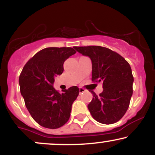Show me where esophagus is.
<instances>
[{
	"label": "esophagus",
	"instance_id": "1",
	"mask_svg": "<svg viewBox=\"0 0 155 155\" xmlns=\"http://www.w3.org/2000/svg\"><path fill=\"white\" fill-rule=\"evenodd\" d=\"M86 91V90H84V89L83 88H79V94L81 95V94H83V92H84Z\"/></svg>",
	"mask_w": 155,
	"mask_h": 155
}]
</instances>
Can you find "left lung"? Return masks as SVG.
Instances as JSON below:
<instances>
[{
  "instance_id": "8db88e82",
  "label": "left lung",
  "mask_w": 155,
  "mask_h": 155,
  "mask_svg": "<svg viewBox=\"0 0 155 155\" xmlns=\"http://www.w3.org/2000/svg\"><path fill=\"white\" fill-rule=\"evenodd\" d=\"M78 52L92 61V81L103 83V92L93 97L87 107L97 122L115 123L129 107L134 81L130 64L115 51L100 46L74 47Z\"/></svg>"
}]
</instances>
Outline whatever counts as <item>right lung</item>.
I'll list each match as a JSON object with an SVG mask.
<instances>
[{
    "label": "right lung",
    "instance_id": "add662e5",
    "mask_svg": "<svg viewBox=\"0 0 155 155\" xmlns=\"http://www.w3.org/2000/svg\"><path fill=\"white\" fill-rule=\"evenodd\" d=\"M75 53L71 47L45 48L28 60L21 72V95L31 117L42 127L56 129L69 120L79 88L74 86L60 93L53 84L55 76L63 74L64 62Z\"/></svg>",
    "mask_w": 155,
    "mask_h": 155
}]
</instances>
